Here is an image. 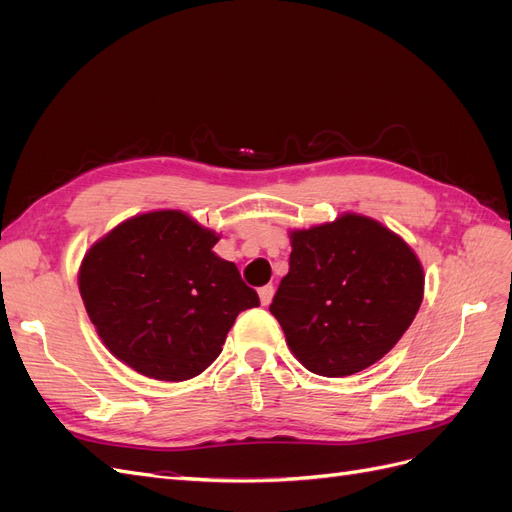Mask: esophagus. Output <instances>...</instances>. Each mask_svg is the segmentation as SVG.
<instances>
[{"label": "esophagus", "instance_id": "1", "mask_svg": "<svg viewBox=\"0 0 512 512\" xmlns=\"http://www.w3.org/2000/svg\"><path fill=\"white\" fill-rule=\"evenodd\" d=\"M258 297H260V303H262V305H269L271 299H273V286H271V284L262 286V288L258 290Z\"/></svg>", "mask_w": 512, "mask_h": 512}]
</instances>
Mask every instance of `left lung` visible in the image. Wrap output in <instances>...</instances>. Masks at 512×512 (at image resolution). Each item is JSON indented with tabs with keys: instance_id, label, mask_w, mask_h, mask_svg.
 <instances>
[{
	"instance_id": "1",
	"label": "left lung",
	"mask_w": 512,
	"mask_h": 512,
	"mask_svg": "<svg viewBox=\"0 0 512 512\" xmlns=\"http://www.w3.org/2000/svg\"><path fill=\"white\" fill-rule=\"evenodd\" d=\"M288 237L290 269L269 309L292 354L327 378L378 363L423 303L425 273L412 247L350 211Z\"/></svg>"
}]
</instances>
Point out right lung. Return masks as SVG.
<instances>
[{"instance_id":"obj_1","label":"right lung","mask_w":512,"mask_h":512,"mask_svg":"<svg viewBox=\"0 0 512 512\" xmlns=\"http://www.w3.org/2000/svg\"><path fill=\"white\" fill-rule=\"evenodd\" d=\"M220 241L177 209L121 222L89 247L79 290L115 359L164 382L190 380L218 359L243 309L260 305Z\"/></svg>"}]
</instances>
